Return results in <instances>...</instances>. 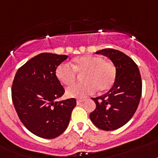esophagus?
Returning a JSON list of instances; mask_svg holds the SVG:
<instances>
[{"instance_id":"esophagus-1","label":"esophagus","mask_w":158,"mask_h":158,"mask_svg":"<svg viewBox=\"0 0 158 158\" xmlns=\"http://www.w3.org/2000/svg\"><path fill=\"white\" fill-rule=\"evenodd\" d=\"M84 101V100H77L76 103L77 105H80V104H82Z\"/></svg>"}]
</instances>
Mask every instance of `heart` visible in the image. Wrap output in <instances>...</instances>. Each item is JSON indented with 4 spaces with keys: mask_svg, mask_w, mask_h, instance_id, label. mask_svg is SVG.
Returning <instances> with one entry per match:
<instances>
[{
    "mask_svg": "<svg viewBox=\"0 0 158 158\" xmlns=\"http://www.w3.org/2000/svg\"><path fill=\"white\" fill-rule=\"evenodd\" d=\"M71 66L61 64L56 69L57 80L64 86L72 85L77 74H83L82 79L85 83L74 85L66 90L68 97L83 98L94 93L97 89L106 91L113 86L116 78V70L111 62L105 61L101 56L84 55L74 58Z\"/></svg>",
    "mask_w": 158,
    "mask_h": 158,
    "instance_id": "1",
    "label": "heart"
}]
</instances>
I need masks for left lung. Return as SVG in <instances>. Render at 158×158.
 <instances>
[{
	"label": "left lung",
	"instance_id": "1",
	"mask_svg": "<svg viewBox=\"0 0 158 158\" xmlns=\"http://www.w3.org/2000/svg\"><path fill=\"white\" fill-rule=\"evenodd\" d=\"M96 53L110 59L116 69V78L106 94L92 98L97 107L89 117L97 127L114 131L130 121L136 111L142 93L141 76L135 61L121 51L106 48Z\"/></svg>",
	"mask_w": 158,
	"mask_h": 158
}]
</instances>
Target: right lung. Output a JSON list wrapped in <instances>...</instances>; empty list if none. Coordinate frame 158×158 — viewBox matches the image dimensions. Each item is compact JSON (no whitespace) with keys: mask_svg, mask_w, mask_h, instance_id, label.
<instances>
[{"mask_svg":"<svg viewBox=\"0 0 158 158\" xmlns=\"http://www.w3.org/2000/svg\"><path fill=\"white\" fill-rule=\"evenodd\" d=\"M66 55L43 52L36 55L17 71L12 86L15 110L26 128L37 136L53 139L66 131L74 98L57 101L65 90L55 71Z\"/></svg>","mask_w":158,"mask_h":158,"instance_id":"add662e5","label":"right lung"}]
</instances>
